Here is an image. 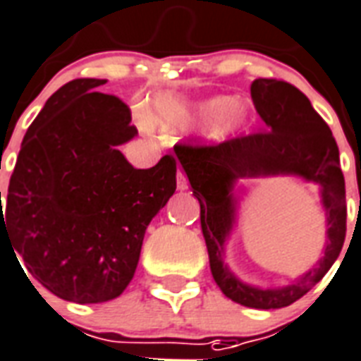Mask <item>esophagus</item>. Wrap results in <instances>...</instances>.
Wrapping results in <instances>:
<instances>
[{"mask_svg": "<svg viewBox=\"0 0 361 361\" xmlns=\"http://www.w3.org/2000/svg\"><path fill=\"white\" fill-rule=\"evenodd\" d=\"M177 188L188 190V178H186V175H184L183 169H178L177 171Z\"/></svg>", "mask_w": 361, "mask_h": 361, "instance_id": "obj_1", "label": "esophagus"}]
</instances>
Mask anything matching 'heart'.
Returning a JSON list of instances; mask_svg holds the SVG:
<instances>
[{"label":"heart","instance_id":"1","mask_svg":"<svg viewBox=\"0 0 361 361\" xmlns=\"http://www.w3.org/2000/svg\"><path fill=\"white\" fill-rule=\"evenodd\" d=\"M151 121L162 128L210 121V140H226L246 125L247 108L227 94H218L203 102H184L173 94H158L151 102Z\"/></svg>","mask_w":361,"mask_h":361}]
</instances>
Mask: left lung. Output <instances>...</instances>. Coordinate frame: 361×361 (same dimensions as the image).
I'll return each instance as SVG.
<instances>
[{
    "label": "left lung",
    "mask_w": 361,
    "mask_h": 361,
    "mask_svg": "<svg viewBox=\"0 0 361 361\" xmlns=\"http://www.w3.org/2000/svg\"><path fill=\"white\" fill-rule=\"evenodd\" d=\"M252 100L264 130L221 143H201L197 137L177 143L175 154L201 207L210 272L221 293L246 307L279 310L311 290L341 253L347 233L345 177L330 126L300 89L283 80L259 78L252 83ZM274 174H296L322 186L329 240L325 255L310 273L287 288L259 290L242 284L226 268L223 244L234 223L235 178Z\"/></svg>",
    "instance_id": "left-lung-1"
}]
</instances>
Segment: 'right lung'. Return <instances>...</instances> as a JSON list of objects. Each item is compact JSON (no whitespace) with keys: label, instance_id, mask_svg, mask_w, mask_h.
Listing matches in <instances>:
<instances>
[{"label":"right lung","instance_id":"right-lung-1","mask_svg":"<svg viewBox=\"0 0 361 361\" xmlns=\"http://www.w3.org/2000/svg\"><path fill=\"white\" fill-rule=\"evenodd\" d=\"M104 83L78 78L46 100L22 141L5 212L0 192V240L35 281L76 304L126 289L147 226L177 188L171 154L149 169L123 157L137 128L123 100L97 91Z\"/></svg>","mask_w":361,"mask_h":361}]
</instances>
